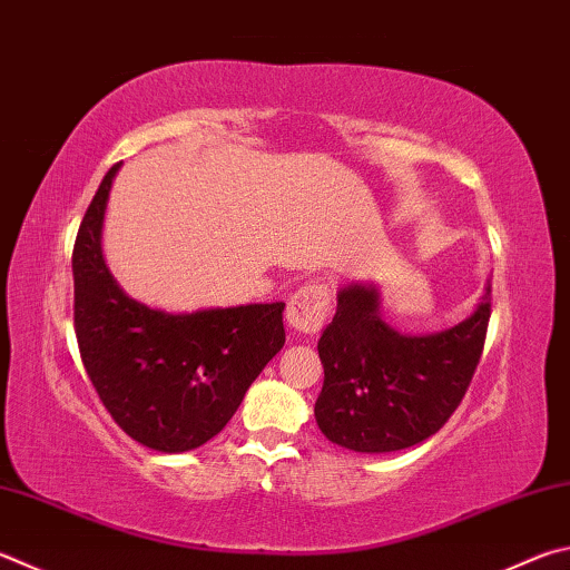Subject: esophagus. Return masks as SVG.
Returning <instances> with one entry per match:
<instances>
[{"label": "esophagus", "instance_id": "34e87169", "mask_svg": "<svg viewBox=\"0 0 570 570\" xmlns=\"http://www.w3.org/2000/svg\"><path fill=\"white\" fill-rule=\"evenodd\" d=\"M331 306V292L324 282H308L288 298L286 321L298 334H316L324 328Z\"/></svg>", "mask_w": 570, "mask_h": 570}]
</instances>
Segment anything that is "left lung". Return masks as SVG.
<instances>
[{"mask_svg": "<svg viewBox=\"0 0 570 570\" xmlns=\"http://www.w3.org/2000/svg\"><path fill=\"white\" fill-rule=\"evenodd\" d=\"M489 318L485 288L481 306L459 326L403 336L381 321L374 286L341 288L336 316L318 338L321 433L361 453L401 451L433 436L469 391Z\"/></svg>", "mask_w": 570, "mask_h": 570, "instance_id": "1", "label": "left lung"}]
</instances>
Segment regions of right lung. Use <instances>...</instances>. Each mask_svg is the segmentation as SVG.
<instances>
[{"label": "right lung", "mask_w": 570, "mask_h": 570, "mask_svg": "<svg viewBox=\"0 0 570 570\" xmlns=\"http://www.w3.org/2000/svg\"><path fill=\"white\" fill-rule=\"evenodd\" d=\"M114 164L81 219L75 272V334L101 403L141 446L181 453L214 439L286 341L284 304L164 314L134 302L101 258Z\"/></svg>", "instance_id": "1"}]
</instances>
